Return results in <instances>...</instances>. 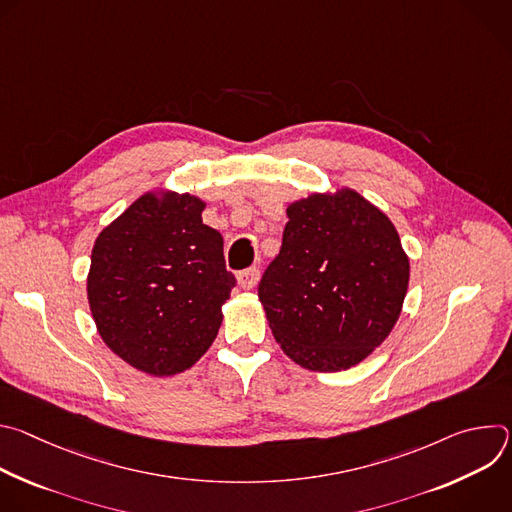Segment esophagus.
Returning <instances> with one entry per match:
<instances>
[{
    "label": "esophagus",
    "mask_w": 512,
    "mask_h": 512,
    "mask_svg": "<svg viewBox=\"0 0 512 512\" xmlns=\"http://www.w3.org/2000/svg\"><path fill=\"white\" fill-rule=\"evenodd\" d=\"M237 279H239V285H241L243 289H253V287L257 285V281H259V267L243 269V271L237 275Z\"/></svg>",
    "instance_id": "esophagus-1"
}]
</instances>
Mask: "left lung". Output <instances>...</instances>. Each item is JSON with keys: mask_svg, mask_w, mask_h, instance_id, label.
<instances>
[{"mask_svg": "<svg viewBox=\"0 0 512 512\" xmlns=\"http://www.w3.org/2000/svg\"><path fill=\"white\" fill-rule=\"evenodd\" d=\"M287 218L257 287L269 328L300 367L346 371L393 330L409 259L387 214L350 188L289 204Z\"/></svg>", "mask_w": 512, "mask_h": 512, "instance_id": "left-lung-1", "label": "left lung"}]
</instances>
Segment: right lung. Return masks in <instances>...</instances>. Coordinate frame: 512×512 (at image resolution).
<instances>
[{
	"mask_svg": "<svg viewBox=\"0 0 512 512\" xmlns=\"http://www.w3.org/2000/svg\"><path fill=\"white\" fill-rule=\"evenodd\" d=\"M190 194L139 196L95 241L87 294L103 342L154 377L190 369L223 322L237 279L223 237Z\"/></svg>",
	"mask_w": 512,
	"mask_h": 512,
	"instance_id": "right-lung-1",
	"label": "right lung"
}]
</instances>
